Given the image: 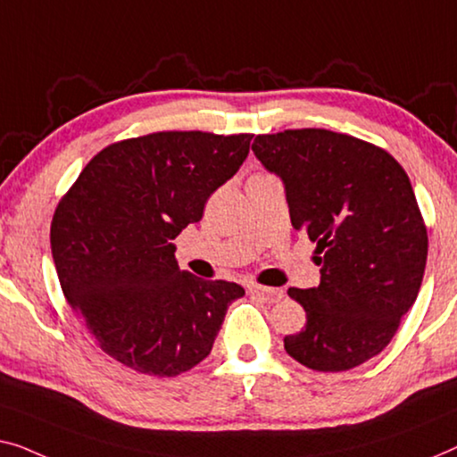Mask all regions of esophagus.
I'll list each match as a JSON object with an SVG mask.
<instances>
[{"instance_id":"obj_1","label":"esophagus","mask_w":457,"mask_h":457,"mask_svg":"<svg viewBox=\"0 0 457 457\" xmlns=\"http://www.w3.org/2000/svg\"><path fill=\"white\" fill-rule=\"evenodd\" d=\"M250 294L256 295V298L262 302H267V304H275V302L284 298V290H279V287H267V286H253L250 287Z\"/></svg>"}]
</instances>
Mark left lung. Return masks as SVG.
Masks as SVG:
<instances>
[{
    "mask_svg": "<svg viewBox=\"0 0 457 457\" xmlns=\"http://www.w3.org/2000/svg\"><path fill=\"white\" fill-rule=\"evenodd\" d=\"M254 155L286 184L294 229L317 244L320 284L287 294L306 311L284 348L342 372L387 348L419 295L428 236L403 167L381 146L325 128L259 134Z\"/></svg>",
    "mask_w": 457,
    "mask_h": 457,
    "instance_id": "left-lung-1",
    "label": "left lung"
}]
</instances>
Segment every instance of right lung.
<instances>
[{
    "label": "right lung",
    "mask_w": 457,
    "mask_h": 457,
    "mask_svg": "<svg viewBox=\"0 0 457 457\" xmlns=\"http://www.w3.org/2000/svg\"><path fill=\"white\" fill-rule=\"evenodd\" d=\"M253 134L167 130L118 140L57 203L51 254L62 292L107 356L176 377L209 356L244 287L176 262V240L240 170Z\"/></svg>",
    "instance_id": "add662e5"
}]
</instances>
